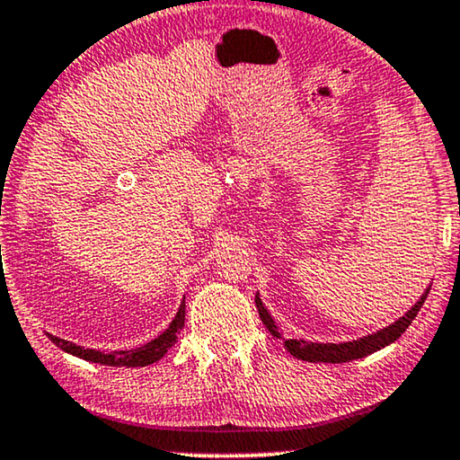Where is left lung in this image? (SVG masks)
Wrapping results in <instances>:
<instances>
[{"label": "left lung", "instance_id": "left-lung-1", "mask_svg": "<svg viewBox=\"0 0 460 460\" xmlns=\"http://www.w3.org/2000/svg\"><path fill=\"white\" fill-rule=\"evenodd\" d=\"M431 288L427 286V290L422 292V296L416 301L412 307H410L406 314H403L400 320H395L394 323H389L387 328L383 330H376V332H372L368 336H362V339L358 341H347V342H309V341H303V339H288L284 341V336H281L278 323L269 314L265 305H262L261 296L256 294L254 301H256V309H259V315L262 323H265L269 332H271L275 339H281L284 341V347L290 351V355L294 358L303 359V362H314V364H342V362H351V359H359V358H366V355L375 353V351H381L383 347L391 345V342H395L400 336L406 332V328L412 323V320L419 314L422 303H425L427 294H429Z\"/></svg>", "mask_w": 460, "mask_h": 460}]
</instances>
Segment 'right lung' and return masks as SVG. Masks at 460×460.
<instances>
[{"instance_id":"add662e5","label":"right lung","mask_w":460,"mask_h":460,"mask_svg":"<svg viewBox=\"0 0 460 460\" xmlns=\"http://www.w3.org/2000/svg\"><path fill=\"white\" fill-rule=\"evenodd\" d=\"M182 326H185V301L181 303L179 314L174 315V320L170 322V326L164 330L162 334L155 336L151 342H146V345L137 347V349H121V351L105 353V351H98V349L79 347L75 342L58 339V336H52V334H48V339H50L57 347L63 349L65 353L82 358L85 362L113 366V368H121V366H126V368H143V366L155 364L157 359H162L164 355L168 353V349L179 341Z\"/></svg>"}]
</instances>
